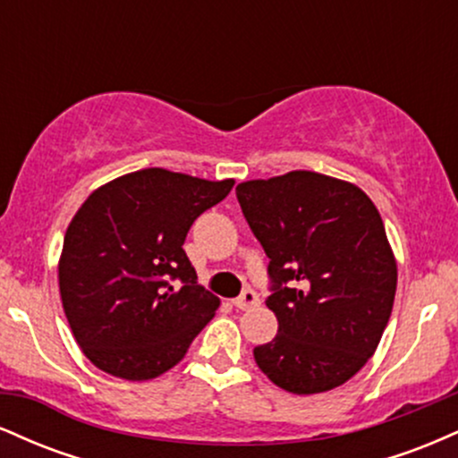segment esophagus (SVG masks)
Instances as JSON below:
<instances>
[{"instance_id": "1", "label": "esophagus", "mask_w": 458, "mask_h": 458, "mask_svg": "<svg viewBox=\"0 0 458 458\" xmlns=\"http://www.w3.org/2000/svg\"><path fill=\"white\" fill-rule=\"evenodd\" d=\"M260 303V297L259 293H254L251 288H247V291L241 293L239 297L233 299V306L236 310H250V308H256Z\"/></svg>"}]
</instances>
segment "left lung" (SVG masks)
I'll return each mask as SVG.
<instances>
[{"instance_id": "obj_1", "label": "left lung", "mask_w": 458, "mask_h": 458, "mask_svg": "<svg viewBox=\"0 0 458 458\" xmlns=\"http://www.w3.org/2000/svg\"><path fill=\"white\" fill-rule=\"evenodd\" d=\"M236 198L269 259L280 323L256 364L293 394L343 386L375 353L396 295L379 211L360 187L306 170L241 182Z\"/></svg>"}]
</instances>
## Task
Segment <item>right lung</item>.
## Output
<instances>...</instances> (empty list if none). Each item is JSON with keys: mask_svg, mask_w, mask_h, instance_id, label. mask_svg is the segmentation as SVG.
Here are the masks:
<instances>
[{"mask_svg": "<svg viewBox=\"0 0 458 458\" xmlns=\"http://www.w3.org/2000/svg\"><path fill=\"white\" fill-rule=\"evenodd\" d=\"M233 185L148 167L81 204L57 273L68 325L94 366L146 381L185 357L219 299L198 284L182 243Z\"/></svg>", "mask_w": 458, "mask_h": 458, "instance_id": "right-lung-1", "label": "right lung"}]
</instances>
